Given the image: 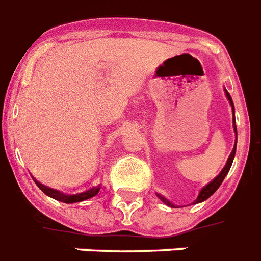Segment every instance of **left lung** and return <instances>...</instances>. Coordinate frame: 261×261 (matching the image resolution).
<instances>
[{
    "label": "left lung",
    "instance_id": "left-lung-1",
    "mask_svg": "<svg viewBox=\"0 0 261 261\" xmlns=\"http://www.w3.org/2000/svg\"><path fill=\"white\" fill-rule=\"evenodd\" d=\"M225 93H226V97H228L229 102H230V105H232V108H233V117H234V105H233L232 98H230V94H229L228 91L225 90ZM233 128H234V133H236V143H234V148H233L232 153H230V156H229L228 162H226V164H225L224 170H222V171H221V172H220V175H218V176H217V178L214 179V180H212V182H210L209 185H207V186H205V187H203V189L201 190V193H199V195H198V198H197V201H195V203H199V202L205 201V199H207V198H209L210 195H213V194L217 191V189H218V187L221 186V183H222V180H224V179H225V176L228 175L229 170H230V167H232L233 159H234V155H236L237 128H236V120H234V118H233ZM158 197H159L160 199H162V201H163L164 203H166V205L171 206V207H174V205H171L170 202L167 201V199H166V198H164V197H162V195H159V194H158Z\"/></svg>",
    "mask_w": 261,
    "mask_h": 261
}]
</instances>
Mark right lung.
<instances>
[{
    "instance_id": "add662e5",
    "label": "right lung",
    "mask_w": 261,
    "mask_h": 261,
    "mask_svg": "<svg viewBox=\"0 0 261 261\" xmlns=\"http://www.w3.org/2000/svg\"><path fill=\"white\" fill-rule=\"evenodd\" d=\"M35 182H36V185L39 186V189H40L41 191L45 194V195L54 198V199H56V201L64 202V203H74V202L85 201V199H89V198L97 195L98 191H99V186H98V187H93V189H90L89 191H85V193L75 194V195H66V194L60 193V191H56V190H54V189H49V187L43 186V185L37 182V180H35Z\"/></svg>"
}]
</instances>
